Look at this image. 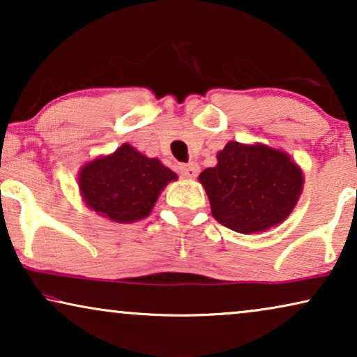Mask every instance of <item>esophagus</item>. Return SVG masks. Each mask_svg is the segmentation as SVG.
<instances>
[{"label": "esophagus", "mask_w": 357, "mask_h": 357, "mask_svg": "<svg viewBox=\"0 0 357 357\" xmlns=\"http://www.w3.org/2000/svg\"><path fill=\"white\" fill-rule=\"evenodd\" d=\"M178 172H180V175H183V177H187V178H195L199 172V167H198L197 162L180 164L178 165Z\"/></svg>", "instance_id": "1"}]
</instances>
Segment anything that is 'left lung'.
<instances>
[{"mask_svg": "<svg viewBox=\"0 0 357 357\" xmlns=\"http://www.w3.org/2000/svg\"><path fill=\"white\" fill-rule=\"evenodd\" d=\"M214 219L241 234L266 231L289 216L299 199L301 169L282 151L231 141L216 167L199 174Z\"/></svg>", "mask_w": 357, "mask_h": 357, "instance_id": "8db88e82", "label": "left lung"}]
</instances>
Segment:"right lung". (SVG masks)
Wrapping results in <instances>:
<instances>
[{"label": "right lung", "instance_id": "1", "mask_svg": "<svg viewBox=\"0 0 357 357\" xmlns=\"http://www.w3.org/2000/svg\"><path fill=\"white\" fill-rule=\"evenodd\" d=\"M177 174L149 159L130 144L112 155L86 164L79 188L87 206L116 222H135L148 216L165 185Z\"/></svg>", "mask_w": 357, "mask_h": 357}]
</instances>
